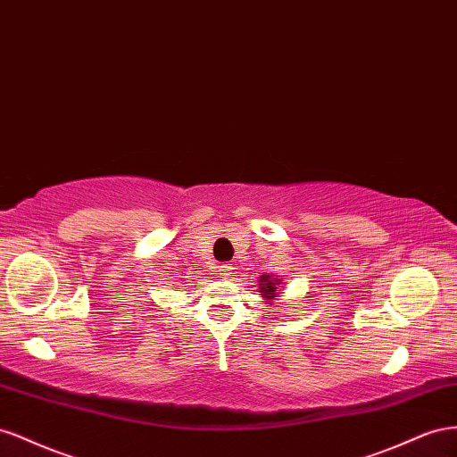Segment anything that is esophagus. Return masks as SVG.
<instances>
[{
    "label": "esophagus",
    "instance_id": "esophagus-1",
    "mask_svg": "<svg viewBox=\"0 0 457 457\" xmlns=\"http://www.w3.org/2000/svg\"><path fill=\"white\" fill-rule=\"evenodd\" d=\"M231 271H233L231 264H220V266H218V273H220L221 278H229Z\"/></svg>",
    "mask_w": 457,
    "mask_h": 457
}]
</instances>
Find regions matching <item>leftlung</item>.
<instances>
[{"instance_id":"1","label":"left lung","mask_w":457,"mask_h":457,"mask_svg":"<svg viewBox=\"0 0 457 457\" xmlns=\"http://www.w3.org/2000/svg\"><path fill=\"white\" fill-rule=\"evenodd\" d=\"M281 285V279L278 276H262L258 279V293L262 295L264 303H271L273 298H276L278 293V287Z\"/></svg>"}]
</instances>
